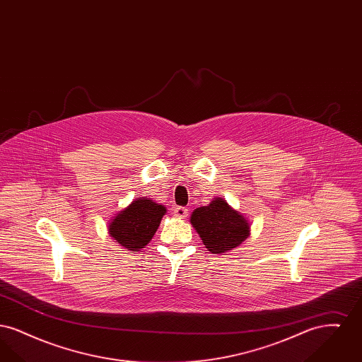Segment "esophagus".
I'll use <instances>...</instances> for the list:
<instances>
[{"label": "esophagus", "instance_id": "34e87169", "mask_svg": "<svg viewBox=\"0 0 362 362\" xmlns=\"http://www.w3.org/2000/svg\"><path fill=\"white\" fill-rule=\"evenodd\" d=\"M173 216L179 218H186L189 216V209L187 207L177 206L173 209Z\"/></svg>", "mask_w": 362, "mask_h": 362}]
</instances>
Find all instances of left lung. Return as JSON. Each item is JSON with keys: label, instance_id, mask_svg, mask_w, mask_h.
Masks as SVG:
<instances>
[{"label": "left lung", "instance_id": "8db88e82", "mask_svg": "<svg viewBox=\"0 0 362 362\" xmlns=\"http://www.w3.org/2000/svg\"><path fill=\"white\" fill-rule=\"evenodd\" d=\"M189 223L211 254H224L250 236V223L223 198H214L207 206L197 207Z\"/></svg>", "mask_w": 362, "mask_h": 362}]
</instances>
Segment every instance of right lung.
I'll list each match as a JSON object with an SVG mask.
<instances>
[{"label": "right lung", "mask_w": 362, "mask_h": 362, "mask_svg": "<svg viewBox=\"0 0 362 362\" xmlns=\"http://www.w3.org/2000/svg\"><path fill=\"white\" fill-rule=\"evenodd\" d=\"M165 213L163 205L149 198H138L111 220L108 233L126 250L139 251L152 240Z\"/></svg>", "instance_id": "add662e5"}]
</instances>
